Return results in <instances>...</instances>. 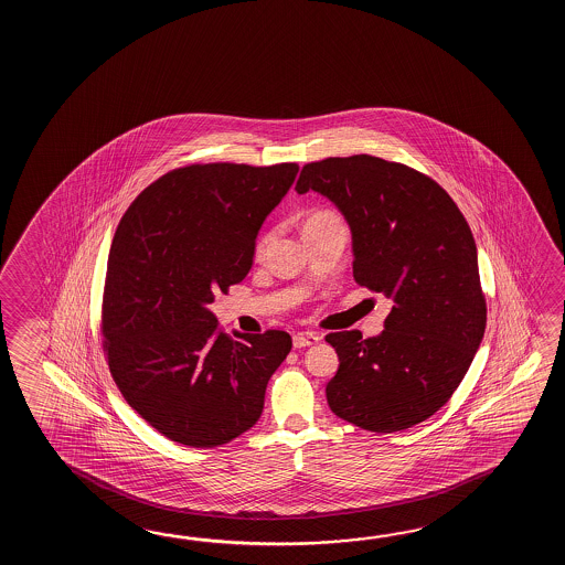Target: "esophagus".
I'll use <instances>...</instances> for the list:
<instances>
[{"label":"esophagus","mask_w":565,"mask_h":565,"mask_svg":"<svg viewBox=\"0 0 565 565\" xmlns=\"http://www.w3.org/2000/svg\"><path fill=\"white\" fill-rule=\"evenodd\" d=\"M319 341H321V335L319 333H309V331L297 333V335L292 337V345L297 349L309 348V345H315Z\"/></svg>","instance_id":"34e87169"}]
</instances>
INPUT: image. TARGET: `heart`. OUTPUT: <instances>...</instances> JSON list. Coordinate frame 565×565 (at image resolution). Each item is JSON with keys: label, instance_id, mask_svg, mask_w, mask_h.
Segmentation results:
<instances>
[{"label": "heart", "instance_id": "b5f03b06", "mask_svg": "<svg viewBox=\"0 0 565 565\" xmlns=\"http://www.w3.org/2000/svg\"><path fill=\"white\" fill-rule=\"evenodd\" d=\"M333 214H329V212H317V214H312L309 220H307V224H317V222H324V220H331ZM268 244V236H265L263 241L258 242V246H256V253L260 254L265 250V246Z\"/></svg>", "mask_w": 565, "mask_h": 565}]
</instances>
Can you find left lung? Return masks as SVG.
<instances>
[{"instance_id":"8db88e82","label":"left lung","mask_w":565,"mask_h":565,"mask_svg":"<svg viewBox=\"0 0 565 565\" xmlns=\"http://www.w3.org/2000/svg\"><path fill=\"white\" fill-rule=\"evenodd\" d=\"M295 190L337 205L351 230L355 282L394 300L382 335L324 337L339 355L329 408L372 433L430 418L469 372L487 327L467 220L436 181L380 157L307 163Z\"/></svg>"}]
</instances>
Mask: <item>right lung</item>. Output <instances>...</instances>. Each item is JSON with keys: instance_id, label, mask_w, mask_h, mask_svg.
<instances>
[{"instance_id": "right-lung-1", "label": "right lung", "mask_w": 565, "mask_h": 565, "mask_svg": "<svg viewBox=\"0 0 565 565\" xmlns=\"http://www.w3.org/2000/svg\"><path fill=\"white\" fill-rule=\"evenodd\" d=\"M297 163L173 169L120 217L103 297L108 370L127 404L157 433L214 448L250 430L290 335H226L210 305L253 268L266 216Z\"/></svg>"}]
</instances>
